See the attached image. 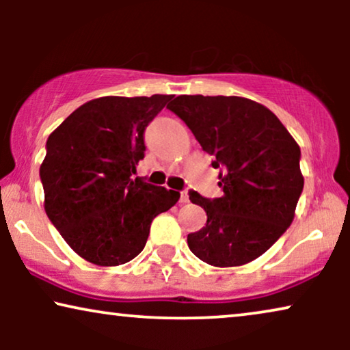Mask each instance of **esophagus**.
<instances>
[{"mask_svg":"<svg viewBox=\"0 0 350 350\" xmlns=\"http://www.w3.org/2000/svg\"><path fill=\"white\" fill-rule=\"evenodd\" d=\"M180 202H181V204L189 202V196H188V193H186V191H183V193L180 194Z\"/></svg>","mask_w":350,"mask_h":350,"instance_id":"1","label":"esophagus"}]
</instances>
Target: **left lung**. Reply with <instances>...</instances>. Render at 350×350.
Returning a JSON list of instances; mask_svg holds the SVG:
<instances>
[{
  "label": "left lung",
  "mask_w": 350,
  "mask_h": 350,
  "mask_svg": "<svg viewBox=\"0 0 350 350\" xmlns=\"http://www.w3.org/2000/svg\"><path fill=\"white\" fill-rule=\"evenodd\" d=\"M167 108L223 170L221 198L189 193L191 202L207 213L205 226L188 234L189 250L215 267L256 260L295 218L304 186L298 143L271 109L250 98L178 95Z\"/></svg>",
  "instance_id": "1"
}]
</instances>
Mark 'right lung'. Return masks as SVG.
<instances>
[{"label":"right lung","mask_w":350,"mask_h":350,"mask_svg":"<svg viewBox=\"0 0 350 350\" xmlns=\"http://www.w3.org/2000/svg\"><path fill=\"white\" fill-rule=\"evenodd\" d=\"M170 98H94L47 138L40 167L44 210L73 252L92 265L133 260L154 217L178 202L176 191L132 178L145 157V127Z\"/></svg>","instance_id":"1"}]
</instances>
